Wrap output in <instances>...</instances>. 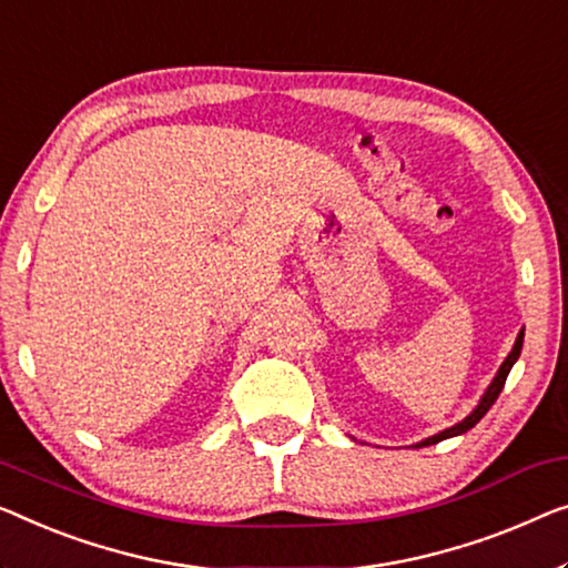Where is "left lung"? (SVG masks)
I'll use <instances>...</instances> for the list:
<instances>
[{
    "mask_svg": "<svg viewBox=\"0 0 568 568\" xmlns=\"http://www.w3.org/2000/svg\"><path fill=\"white\" fill-rule=\"evenodd\" d=\"M520 349H523V332L518 334V338H515V346H513V352L507 354V359L503 362L500 372H497V377L493 379V385L487 387L485 397H481L479 405H477V408H474L471 416H467V418H464L462 423H456V426H452V428L442 430V434H438V436H430V438H426V442H423V446H430V444H438V442H444V438H452V436L467 434L469 428L477 426V423H479L481 418H485V413H487V410L493 408V405H495L497 395L503 393V387H505V379H507V375H510V369H513V365H515V359L520 357ZM418 446H420V444H418Z\"/></svg>",
    "mask_w": 568,
    "mask_h": 568,
    "instance_id": "obj_1",
    "label": "left lung"
}]
</instances>
